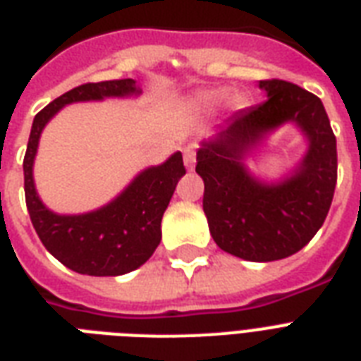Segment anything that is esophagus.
<instances>
[{"mask_svg":"<svg viewBox=\"0 0 361 361\" xmlns=\"http://www.w3.org/2000/svg\"><path fill=\"white\" fill-rule=\"evenodd\" d=\"M195 161H197V147L195 145H185L183 147V162H185V166L189 170H192L195 166Z\"/></svg>","mask_w":361,"mask_h":361,"instance_id":"esophagus-1","label":"esophagus"}]
</instances>
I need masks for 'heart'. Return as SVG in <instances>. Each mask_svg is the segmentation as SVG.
Listing matches in <instances>:
<instances>
[{"label":"heart","instance_id":"heart-1","mask_svg":"<svg viewBox=\"0 0 361 361\" xmlns=\"http://www.w3.org/2000/svg\"><path fill=\"white\" fill-rule=\"evenodd\" d=\"M204 100H210V96H204Z\"/></svg>","mask_w":361,"mask_h":361}]
</instances>
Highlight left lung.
<instances>
[{
	"instance_id": "obj_1",
	"label": "left lung",
	"mask_w": 361,
	"mask_h": 361,
	"mask_svg": "<svg viewBox=\"0 0 361 361\" xmlns=\"http://www.w3.org/2000/svg\"><path fill=\"white\" fill-rule=\"evenodd\" d=\"M263 104L246 107L197 153L204 180L202 208L224 252L247 261H276L299 252L318 233L337 183V142L318 96L282 79H263ZM293 120L310 136L302 169L280 186H263L245 172V151L276 126Z\"/></svg>"
}]
</instances>
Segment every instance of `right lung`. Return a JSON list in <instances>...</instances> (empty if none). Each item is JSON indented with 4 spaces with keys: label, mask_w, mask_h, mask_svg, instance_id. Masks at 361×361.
Instances as JSON below:
<instances>
[{
    "label": "right lung",
    "mask_w": 361,
    "mask_h": 361,
    "mask_svg": "<svg viewBox=\"0 0 361 361\" xmlns=\"http://www.w3.org/2000/svg\"><path fill=\"white\" fill-rule=\"evenodd\" d=\"M137 92L134 79L85 82L52 100L35 115L24 155V195L30 219L43 246L68 269L90 276H119L144 265L161 242V219L185 174L181 153L137 176L106 208L82 216H56L43 206L32 178L41 130L71 102L102 100Z\"/></svg>",
    "instance_id": "1"
}]
</instances>
